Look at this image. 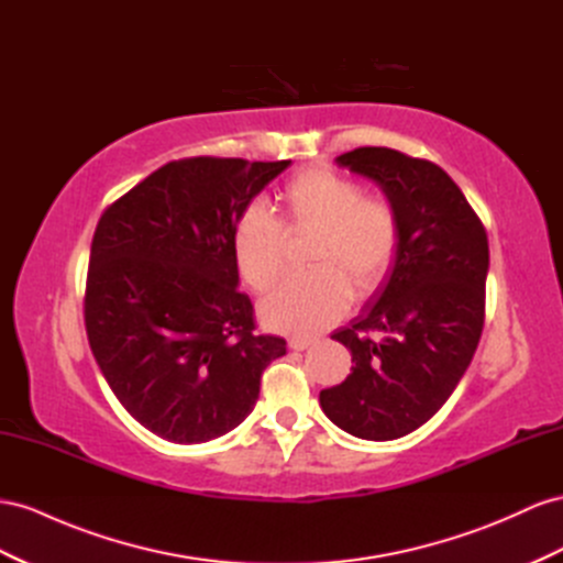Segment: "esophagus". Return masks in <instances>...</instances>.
Instances as JSON below:
<instances>
[{"label": "esophagus", "instance_id": "1", "mask_svg": "<svg viewBox=\"0 0 563 563\" xmlns=\"http://www.w3.org/2000/svg\"><path fill=\"white\" fill-rule=\"evenodd\" d=\"M314 343V339H308V336H291L288 339V347L291 351H306V347H310Z\"/></svg>", "mask_w": 563, "mask_h": 563}]
</instances>
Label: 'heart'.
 I'll return each mask as SVG.
<instances>
[{
  "mask_svg": "<svg viewBox=\"0 0 563 563\" xmlns=\"http://www.w3.org/2000/svg\"><path fill=\"white\" fill-rule=\"evenodd\" d=\"M284 232L314 234L310 275L288 277L265 296V324L291 333H317L351 308L353 284L372 294L384 284L400 249L395 208L362 196L355 179L329 168H310L286 181L279 194ZM263 206H249L234 222L232 257L241 282L265 291L284 269L286 236Z\"/></svg>",
  "mask_w": 563,
  "mask_h": 563,
  "instance_id": "obj_1",
  "label": "heart"
}]
</instances>
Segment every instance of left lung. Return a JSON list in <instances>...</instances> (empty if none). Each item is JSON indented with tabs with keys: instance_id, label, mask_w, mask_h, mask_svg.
<instances>
[{
	"instance_id": "1",
	"label": "left lung",
	"mask_w": 563,
	"mask_h": 563,
	"mask_svg": "<svg viewBox=\"0 0 563 563\" xmlns=\"http://www.w3.org/2000/svg\"><path fill=\"white\" fill-rule=\"evenodd\" d=\"M336 163L386 194L400 220V249L360 314L333 331L355 367L343 384L319 393V405L345 433L395 440L448 402L476 353L488 234L435 163L386 146L347 151Z\"/></svg>"
}]
</instances>
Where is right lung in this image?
I'll list each match as a JSON object with an SVG mask.
<instances>
[{"instance_id": "obj_1", "label": "right lung", "mask_w": 563, "mask_h": 563, "mask_svg": "<svg viewBox=\"0 0 563 563\" xmlns=\"http://www.w3.org/2000/svg\"><path fill=\"white\" fill-rule=\"evenodd\" d=\"M288 165L175 161L97 224L85 291L89 347L120 405L163 440L194 445L236 429L267 364L286 355L284 339L253 333L232 230Z\"/></svg>"}]
</instances>
